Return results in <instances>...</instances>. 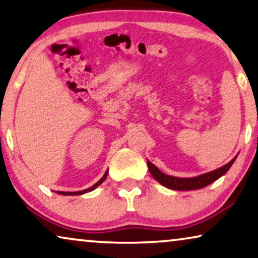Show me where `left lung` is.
Instances as JSON below:
<instances>
[{
  "label": "left lung",
  "instance_id": "obj_1",
  "mask_svg": "<svg viewBox=\"0 0 258 258\" xmlns=\"http://www.w3.org/2000/svg\"><path fill=\"white\" fill-rule=\"evenodd\" d=\"M236 160L232 158V160L227 163L223 167L216 169V170L206 172V174H202L200 176H195V177H175V176L165 175L164 172H162L160 169H158L156 165H154L151 162L147 161L148 163V169H149L150 174L153 177L156 179L157 182H160L162 185H164L165 188L172 189V190H196L204 188V186L209 185L210 183H213L223 176L225 172H227L234 162Z\"/></svg>",
  "mask_w": 258,
  "mask_h": 258
}]
</instances>
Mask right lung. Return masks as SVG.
I'll return each instance as SVG.
<instances>
[{
	"instance_id": "add662e5",
	"label": "right lung",
	"mask_w": 258,
	"mask_h": 258,
	"mask_svg": "<svg viewBox=\"0 0 258 258\" xmlns=\"http://www.w3.org/2000/svg\"><path fill=\"white\" fill-rule=\"evenodd\" d=\"M107 176H108V170L105 171V174L102 176V178L100 179V181H98L97 183H95V184L93 185V186H90V188H88V189H86V190H81V191H74V192H66V191H58L57 194H59V195H66V196H74V195H83V194H86V192H89V191H93L94 189H96L98 185L100 184H102V183L104 182V179L107 178Z\"/></svg>"
}]
</instances>
